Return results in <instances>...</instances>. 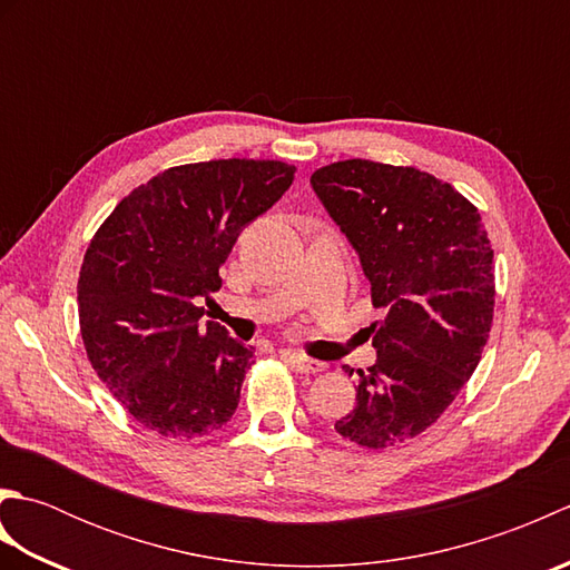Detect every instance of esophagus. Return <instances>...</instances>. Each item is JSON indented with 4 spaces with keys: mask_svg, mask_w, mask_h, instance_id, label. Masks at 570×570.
Returning <instances> with one entry per match:
<instances>
[{
    "mask_svg": "<svg viewBox=\"0 0 570 570\" xmlns=\"http://www.w3.org/2000/svg\"><path fill=\"white\" fill-rule=\"evenodd\" d=\"M288 362H292L296 372H304V374H318L325 370V362H318V360H311L306 355H298V353H292L288 355Z\"/></svg>",
    "mask_w": 570,
    "mask_h": 570,
    "instance_id": "1",
    "label": "esophagus"
}]
</instances>
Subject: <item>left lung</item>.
I'll return each instance as SVG.
<instances>
[{"instance_id": "8db88e82", "label": "left lung", "mask_w": 570, "mask_h": 570, "mask_svg": "<svg viewBox=\"0 0 570 570\" xmlns=\"http://www.w3.org/2000/svg\"><path fill=\"white\" fill-rule=\"evenodd\" d=\"M311 186L384 311L370 325L377 360L357 370V404L335 431L365 448L404 443L451 406L490 337L485 225L451 184L414 166L347 159L318 168Z\"/></svg>"}]
</instances>
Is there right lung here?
<instances>
[{
    "label": "right lung",
    "mask_w": 570,
    "mask_h": 570,
    "mask_svg": "<svg viewBox=\"0 0 570 570\" xmlns=\"http://www.w3.org/2000/svg\"><path fill=\"white\" fill-rule=\"evenodd\" d=\"M284 161L174 166L135 188L95 233L78 278L88 360L117 402L171 439L233 419L254 347L200 323L242 229L292 186Z\"/></svg>",
    "instance_id": "obj_1"
}]
</instances>
